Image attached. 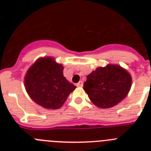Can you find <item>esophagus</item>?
Listing matches in <instances>:
<instances>
[{"mask_svg":"<svg viewBox=\"0 0 151 151\" xmlns=\"http://www.w3.org/2000/svg\"><path fill=\"white\" fill-rule=\"evenodd\" d=\"M76 86H78V87H82V86H83V82H82V81H80L79 82H78V83L76 84Z\"/></svg>","mask_w":151,"mask_h":151,"instance_id":"esophagus-1","label":"esophagus"}]
</instances>
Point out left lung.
<instances>
[{
    "instance_id": "obj_1",
    "label": "left lung",
    "mask_w": 151,
    "mask_h": 151,
    "mask_svg": "<svg viewBox=\"0 0 151 151\" xmlns=\"http://www.w3.org/2000/svg\"><path fill=\"white\" fill-rule=\"evenodd\" d=\"M131 85L132 77L126 70L117 65H108L89 74L83 88L94 105L110 108L127 96Z\"/></svg>"
}]
</instances>
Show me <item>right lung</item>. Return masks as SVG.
Wrapping results in <instances>:
<instances>
[{"label": "right lung", "mask_w": 151, "mask_h": 151, "mask_svg": "<svg viewBox=\"0 0 151 151\" xmlns=\"http://www.w3.org/2000/svg\"><path fill=\"white\" fill-rule=\"evenodd\" d=\"M63 67L53 58L35 62L25 78L28 94L36 104L47 109H58L66 101L76 86L63 76Z\"/></svg>", "instance_id": "1"}]
</instances>
